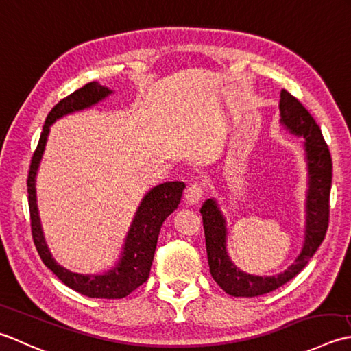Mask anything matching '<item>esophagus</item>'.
Returning <instances> with one entry per match:
<instances>
[{"mask_svg":"<svg viewBox=\"0 0 351 351\" xmlns=\"http://www.w3.org/2000/svg\"><path fill=\"white\" fill-rule=\"evenodd\" d=\"M203 183L194 182L188 186V189L184 191V199L188 204H197L203 197Z\"/></svg>","mask_w":351,"mask_h":351,"instance_id":"obj_1","label":"esophagus"}]
</instances>
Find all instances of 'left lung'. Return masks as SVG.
Instances as JSON below:
<instances>
[{
	"mask_svg": "<svg viewBox=\"0 0 351 351\" xmlns=\"http://www.w3.org/2000/svg\"><path fill=\"white\" fill-rule=\"evenodd\" d=\"M280 124L304 141L307 189L304 203V241L294 263L276 276H254L234 265L227 252V219L215 198L202 207L209 269L221 289L233 297H257L280 288L302 271L315 254L328 226V198L332 188V157L318 124L288 90L280 92Z\"/></svg>",
	"mask_w": 351,
	"mask_h": 351,
	"instance_id": "1",
	"label": "left lung"
}]
</instances>
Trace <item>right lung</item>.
Instances as JSON below:
<instances>
[{"label": "right lung", "mask_w": 351, "mask_h": 351, "mask_svg": "<svg viewBox=\"0 0 351 351\" xmlns=\"http://www.w3.org/2000/svg\"><path fill=\"white\" fill-rule=\"evenodd\" d=\"M112 94L113 90L107 88L106 84L92 82L73 92L69 97L63 98L62 101L53 107L45 119L44 128H42L39 144L33 154L27 180L33 241L42 262L71 289L90 298H123L147 282L149 269H152L160 227L163 221L180 204L184 189L183 182H167L154 186L147 192L144 198L141 199L138 210L134 212L118 261L110 269L98 274H80L73 273V271L66 269L56 262L48 248L44 230H42L38 195H36V176H38L42 156L45 152L49 127L57 119L71 115V113L89 109V107L103 101Z\"/></svg>", "instance_id": "1"}]
</instances>
